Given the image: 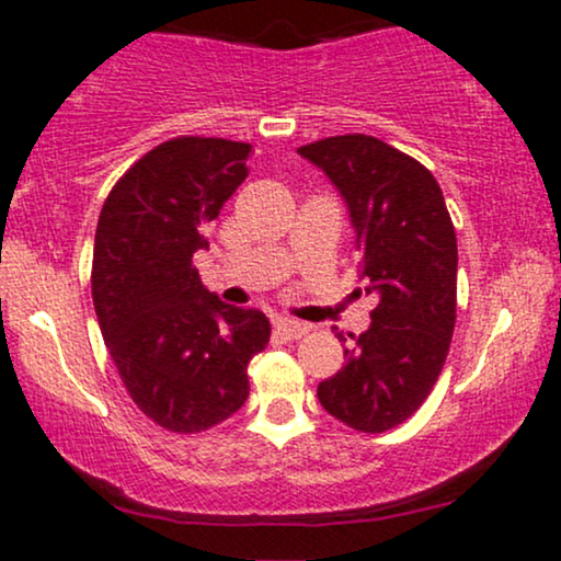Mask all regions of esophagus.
Listing matches in <instances>:
<instances>
[{
    "instance_id": "esophagus-1",
    "label": "esophagus",
    "mask_w": 561,
    "mask_h": 561,
    "mask_svg": "<svg viewBox=\"0 0 561 561\" xmlns=\"http://www.w3.org/2000/svg\"><path fill=\"white\" fill-rule=\"evenodd\" d=\"M275 331H278L286 341H296L309 331V325H307V322H299V320H291V318H278V320H275Z\"/></svg>"
}]
</instances>
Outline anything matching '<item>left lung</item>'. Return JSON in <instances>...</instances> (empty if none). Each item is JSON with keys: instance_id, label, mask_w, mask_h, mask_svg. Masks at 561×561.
<instances>
[{"instance_id": "obj_1", "label": "left lung", "mask_w": 561, "mask_h": 561, "mask_svg": "<svg viewBox=\"0 0 561 561\" xmlns=\"http://www.w3.org/2000/svg\"><path fill=\"white\" fill-rule=\"evenodd\" d=\"M348 209L373 322L318 399L354 431L383 433L420 410L457 320V233L436 178L380 138L333 136L296 149ZM341 335V333H339ZM346 341V339H344Z\"/></svg>"}]
</instances>
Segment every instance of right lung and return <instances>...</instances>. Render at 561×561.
<instances>
[{
  "mask_svg": "<svg viewBox=\"0 0 561 561\" xmlns=\"http://www.w3.org/2000/svg\"><path fill=\"white\" fill-rule=\"evenodd\" d=\"M252 144L173 138L144 154L99 215L91 294L130 399L157 425L199 433L239 412L247 367L270 341L260 309L220 301L194 254L247 181Z\"/></svg>",
  "mask_w": 561,
  "mask_h": 561,
  "instance_id": "obj_1",
  "label": "right lung"
}]
</instances>
